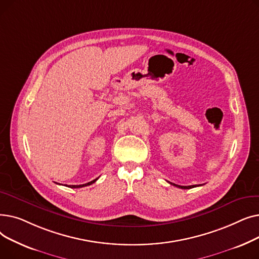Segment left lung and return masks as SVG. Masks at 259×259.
<instances>
[{
	"label": "left lung",
	"mask_w": 259,
	"mask_h": 259,
	"mask_svg": "<svg viewBox=\"0 0 259 259\" xmlns=\"http://www.w3.org/2000/svg\"><path fill=\"white\" fill-rule=\"evenodd\" d=\"M171 185H173V186H175V187H179V188H181V189H192V188H194V187H197L196 185H193V186H180V185H175V184H172V183H170ZM198 186H201V185H198Z\"/></svg>",
	"instance_id": "left-lung-1"
}]
</instances>
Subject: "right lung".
<instances>
[{
	"mask_svg": "<svg viewBox=\"0 0 259 259\" xmlns=\"http://www.w3.org/2000/svg\"><path fill=\"white\" fill-rule=\"evenodd\" d=\"M98 181V179H95V180H93V181H91V182H89V183H87V184H84V185H72V186H70V188H81V187H86V186H90L91 184H93V183H95Z\"/></svg>",
	"mask_w": 259,
	"mask_h": 259,
	"instance_id": "obj_1",
	"label": "right lung"
}]
</instances>
